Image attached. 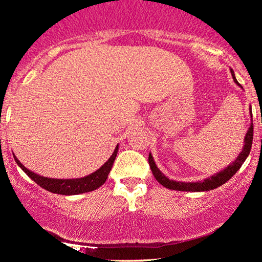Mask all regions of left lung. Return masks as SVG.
Masks as SVG:
<instances>
[{
    "mask_svg": "<svg viewBox=\"0 0 262 262\" xmlns=\"http://www.w3.org/2000/svg\"><path fill=\"white\" fill-rule=\"evenodd\" d=\"M231 75L232 78H234L235 83H237L238 85H241L236 80L234 71L231 70ZM250 117L252 116V108H250ZM252 144H253V121L250 123V126L247 131L246 137H245V145H243L242 151L239 152V155L237 156L234 162L229 164L227 168H224L223 170L218 171V173L213 174L211 178H207L203 181H196V182H181V181H175V180H170L169 178L164 177L163 173H161V170L157 168L155 164V161L152 159L151 154H149V164H150V169H151L154 177L157 181L160 182L161 185L164 186V187L169 188V189H175V191H186V192H204V191H210V189H214L217 187H220L223 184H225L229 179H231L234 177L236 171H237L241 166L245 162L247 157H248L250 149H252Z\"/></svg>",
    "mask_w": 262,
    "mask_h": 262,
    "instance_id": "obj_1",
    "label": "left lung"
}]
</instances>
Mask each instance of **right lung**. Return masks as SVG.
Here are the masks:
<instances>
[{
    "instance_id": "obj_1",
    "label": "right lung",
    "mask_w": 262,
    "mask_h": 262,
    "mask_svg": "<svg viewBox=\"0 0 262 262\" xmlns=\"http://www.w3.org/2000/svg\"><path fill=\"white\" fill-rule=\"evenodd\" d=\"M117 154L118 145L116 146V149H114L112 156L107 160V162L103 164V166L100 167L98 170L94 171V173L80 179H51L41 177V175H38L37 173H33V171L27 169V168L16 159V156H14V160H15L17 166H19L21 169L35 182V184H38L40 187L46 189V191L57 193V194L73 195L94 191V189L99 188L100 186L105 184L106 179L108 177L111 169H112Z\"/></svg>"
}]
</instances>
